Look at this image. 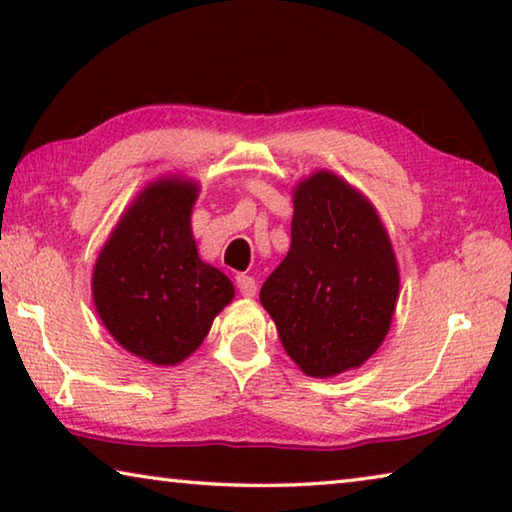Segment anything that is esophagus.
<instances>
[{"mask_svg":"<svg viewBox=\"0 0 512 512\" xmlns=\"http://www.w3.org/2000/svg\"><path fill=\"white\" fill-rule=\"evenodd\" d=\"M235 280H237V289H239L241 296H246V298H253L255 296V293H257L255 277H250L246 273H239Z\"/></svg>","mask_w":512,"mask_h":512,"instance_id":"1","label":"esophagus"}]
</instances>
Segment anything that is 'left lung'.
<instances>
[{"label": "left lung", "mask_w": 512, "mask_h": 512, "mask_svg": "<svg viewBox=\"0 0 512 512\" xmlns=\"http://www.w3.org/2000/svg\"><path fill=\"white\" fill-rule=\"evenodd\" d=\"M400 273L366 196L332 171L293 189L291 248L259 300L289 357L309 377L359 368L386 339Z\"/></svg>", "instance_id": "1"}]
</instances>
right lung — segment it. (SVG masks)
<instances>
[{"label":"right lung","instance_id":"right-lung-1","mask_svg":"<svg viewBox=\"0 0 512 512\" xmlns=\"http://www.w3.org/2000/svg\"><path fill=\"white\" fill-rule=\"evenodd\" d=\"M198 185L160 178L121 214L92 275L94 307L121 348L155 366H176L235 298L219 268L198 257L192 207Z\"/></svg>","mask_w":512,"mask_h":512}]
</instances>
